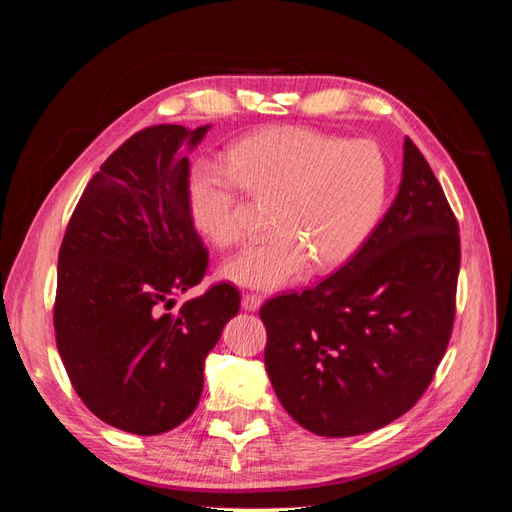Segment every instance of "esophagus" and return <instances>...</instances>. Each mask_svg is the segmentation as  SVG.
<instances>
[{"mask_svg":"<svg viewBox=\"0 0 512 512\" xmlns=\"http://www.w3.org/2000/svg\"><path fill=\"white\" fill-rule=\"evenodd\" d=\"M260 305H262V299L258 297V294H243L241 307L245 309V312H258Z\"/></svg>","mask_w":512,"mask_h":512,"instance_id":"34e87169","label":"esophagus"}]
</instances>
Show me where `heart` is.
I'll return each mask as SVG.
<instances>
[{"instance_id":"obj_1","label":"heart","mask_w":512,"mask_h":512,"mask_svg":"<svg viewBox=\"0 0 512 512\" xmlns=\"http://www.w3.org/2000/svg\"><path fill=\"white\" fill-rule=\"evenodd\" d=\"M389 188V168L371 141L297 126L247 136L228 166L198 164L188 183L196 228L220 247L250 235V205H271L273 235L230 258L222 273L245 288L277 290L312 265L333 269L361 250Z\"/></svg>"}]
</instances>
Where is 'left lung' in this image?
Wrapping results in <instances>:
<instances>
[{
    "label": "left lung",
    "mask_w": 512,
    "mask_h": 512,
    "mask_svg": "<svg viewBox=\"0 0 512 512\" xmlns=\"http://www.w3.org/2000/svg\"><path fill=\"white\" fill-rule=\"evenodd\" d=\"M459 226L406 138L391 209L346 265L260 307L277 399L307 431L348 438L406 414L433 380L455 320Z\"/></svg>",
    "instance_id": "1"
}]
</instances>
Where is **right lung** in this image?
<instances>
[{"instance_id": "add662e5", "label": "right lung", "mask_w": 512, "mask_h": 512, "mask_svg": "<svg viewBox=\"0 0 512 512\" xmlns=\"http://www.w3.org/2000/svg\"><path fill=\"white\" fill-rule=\"evenodd\" d=\"M211 126H153L130 136L91 177L57 265L55 339L68 378L100 421L158 436L188 418L205 359L239 312V290L200 284L207 250L188 203V153Z\"/></svg>"}]
</instances>
